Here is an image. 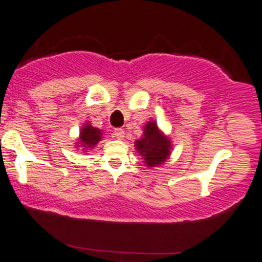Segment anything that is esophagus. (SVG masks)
Returning <instances> with one entry per match:
<instances>
[{"label":"esophagus","mask_w":262,"mask_h":262,"mask_svg":"<svg viewBox=\"0 0 262 262\" xmlns=\"http://www.w3.org/2000/svg\"><path fill=\"white\" fill-rule=\"evenodd\" d=\"M113 136H115L117 140H124L125 137V130L124 129H115V132H113Z\"/></svg>","instance_id":"34e87169"}]
</instances>
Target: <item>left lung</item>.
Listing matches in <instances>:
<instances>
[{
  "mask_svg": "<svg viewBox=\"0 0 262 262\" xmlns=\"http://www.w3.org/2000/svg\"><path fill=\"white\" fill-rule=\"evenodd\" d=\"M136 149L144 157L146 166L156 167L170 157L171 142L159 130L156 122L149 121L145 125L142 137L136 141Z\"/></svg>",
  "mask_w": 262,
  "mask_h": 262,
  "instance_id": "8db88e82",
  "label": "left lung"
}]
</instances>
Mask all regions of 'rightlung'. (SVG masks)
<instances>
[{"label": "right lung", "mask_w": 262, "mask_h": 262, "mask_svg": "<svg viewBox=\"0 0 262 262\" xmlns=\"http://www.w3.org/2000/svg\"><path fill=\"white\" fill-rule=\"evenodd\" d=\"M100 140H101V130L97 128H93L92 125L87 122L81 128L77 146L83 147V149H92L93 146H96Z\"/></svg>", "instance_id": "add662e5"}]
</instances>
